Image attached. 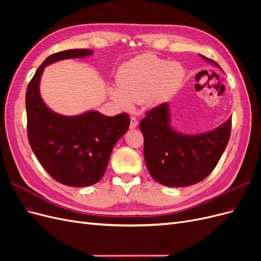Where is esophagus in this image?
Listing matches in <instances>:
<instances>
[{
	"instance_id": "obj_1",
	"label": "esophagus",
	"mask_w": 261,
	"mask_h": 261,
	"mask_svg": "<svg viewBox=\"0 0 261 261\" xmlns=\"http://www.w3.org/2000/svg\"><path fill=\"white\" fill-rule=\"evenodd\" d=\"M137 125H138L137 118H136L135 116H132V117H130V123H129V128H130V129L136 128Z\"/></svg>"
}]
</instances>
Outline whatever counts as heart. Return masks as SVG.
Listing matches in <instances>:
<instances>
[{"instance_id": "obj_1", "label": "heart", "mask_w": 261, "mask_h": 261, "mask_svg": "<svg viewBox=\"0 0 261 261\" xmlns=\"http://www.w3.org/2000/svg\"><path fill=\"white\" fill-rule=\"evenodd\" d=\"M185 70L154 55H140L125 63L117 72V85L110 87V96L124 110L146 102L156 106L174 92L181 84Z\"/></svg>"}]
</instances>
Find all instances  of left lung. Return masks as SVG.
Instances as JSON below:
<instances>
[{"instance_id":"8db88e82","label":"left lung","mask_w":261,"mask_h":261,"mask_svg":"<svg viewBox=\"0 0 261 261\" xmlns=\"http://www.w3.org/2000/svg\"><path fill=\"white\" fill-rule=\"evenodd\" d=\"M211 64L217 62L203 55ZM232 118L208 133L187 135L171 126L169 103L150 110L139 123L144 135L147 169L154 180L169 187L199 183L216 168L231 135Z\"/></svg>"}]
</instances>
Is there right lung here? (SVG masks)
<instances>
[{
    "label": "right lung",
    "instance_id": "add662e5",
    "mask_svg": "<svg viewBox=\"0 0 261 261\" xmlns=\"http://www.w3.org/2000/svg\"><path fill=\"white\" fill-rule=\"evenodd\" d=\"M91 54L88 49L51 54L39 66L26 91L29 145L44 170L66 186H90L102 178L113 147L127 132L130 121L126 113L107 116L98 111L66 116L45 106L39 89L44 67Z\"/></svg>",
    "mask_w": 261,
    "mask_h": 261
}]
</instances>
